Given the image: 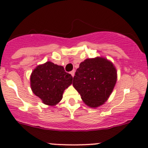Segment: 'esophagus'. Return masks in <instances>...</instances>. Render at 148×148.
I'll return each mask as SVG.
<instances>
[{"instance_id":"obj_1","label":"esophagus","mask_w":148,"mask_h":148,"mask_svg":"<svg viewBox=\"0 0 148 148\" xmlns=\"http://www.w3.org/2000/svg\"><path fill=\"white\" fill-rule=\"evenodd\" d=\"M70 73L71 74V75H72L73 77H74V75H75V71H72L71 73Z\"/></svg>"}]
</instances>
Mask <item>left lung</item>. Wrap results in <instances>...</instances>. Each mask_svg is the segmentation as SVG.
Listing matches in <instances>:
<instances>
[{
	"label": "left lung",
	"instance_id": "1",
	"mask_svg": "<svg viewBox=\"0 0 148 148\" xmlns=\"http://www.w3.org/2000/svg\"><path fill=\"white\" fill-rule=\"evenodd\" d=\"M117 80L116 69L102 57L87 58L80 64L73 85L85 104L96 108L102 105L112 94Z\"/></svg>",
	"mask_w": 148,
	"mask_h": 148
}]
</instances>
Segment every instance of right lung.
<instances>
[{"label":"right lung","instance_id":"right-lung-1","mask_svg":"<svg viewBox=\"0 0 148 148\" xmlns=\"http://www.w3.org/2000/svg\"><path fill=\"white\" fill-rule=\"evenodd\" d=\"M72 82L73 77L63 66L50 61L36 66L30 77L33 93L49 106H54L61 101L63 92Z\"/></svg>","mask_w":148,"mask_h":148}]
</instances>
